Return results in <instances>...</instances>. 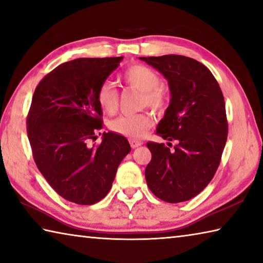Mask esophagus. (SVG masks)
Listing matches in <instances>:
<instances>
[{"label": "esophagus", "instance_id": "esophagus-1", "mask_svg": "<svg viewBox=\"0 0 263 263\" xmlns=\"http://www.w3.org/2000/svg\"><path fill=\"white\" fill-rule=\"evenodd\" d=\"M141 144H142V142L139 141V140L130 139V145H131L132 148H136V147H138V146H141Z\"/></svg>", "mask_w": 263, "mask_h": 263}]
</instances>
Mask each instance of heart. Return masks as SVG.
Segmentation results:
<instances>
[{
  "label": "heart",
  "instance_id": "1",
  "mask_svg": "<svg viewBox=\"0 0 263 263\" xmlns=\"http://www.w3.org/2000/svg\"><path fill=\"white\" fill-rule=\"evenodd\" d=\"M122 78L128 86L142 90L141 106L162 110L167 103L166 91L161 87L159 75L144 65H133L123 73ZM96 100L104 112L112 115L118 109V91L114 83L103 81L96 92ZM153 125V117L147 111L132 115H122L109 123V128L119 136L139 139Z\"/></svg>",
  "mask_w": 263,
  "mask_h": 263
}]
</instances>
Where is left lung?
Listing matches in <instances>:
<instances>
[{
    "instance_id": "8db88e82",
    "label": "left lung",
    "mask_w": 263,
    "mask_h": 263,
    "mask_svg": "<svg viewBox=\"0 0 263 263\" xmlns=\"http://www.w3.org/2000/svg\"><path fill=\"white\" fill-rule=\"evenodd\" d=\"M168 80L172 100L157 135L168 146L148 141L145 169L151 191L168 203L189 201L210 183L220 163L229 124L221 89L201 62L184 55L141 57ZM177 145L171 149V141Z\"/></svg>"
}]
</instances>
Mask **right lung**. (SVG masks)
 Instances as JSON below:
<instances>
[{
	"instance_id": "1",
	"label": "right lung",
	"mask_w": 263,
	"mask_h": 263,
	"mask_svg": "<svg viewBox=\"0 0 263 263\" xmlns=\"http://www.w3.org/2000/svg\"><path fill=\"white\" fill-rule=\"evenodd\" d=\"M123 57L80 58L58 66L35 87L26 118L28 137L39 172L62 198L80 205L103 199L116 172L131 151L125 137L103 133L100 84ZM101 135V133H100Z\"/></svg>"
}]
</instances>
